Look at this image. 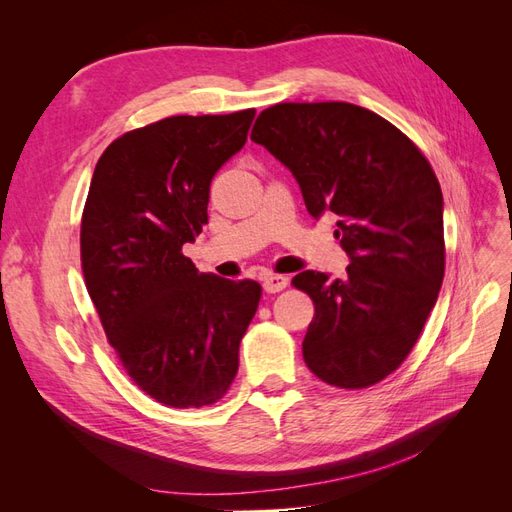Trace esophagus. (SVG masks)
<instances>
[{"instance_id":"obj_1","label":"esophagus","mask_w":512,"mask_h":512,"mask_svg":"<svg viewBox=\"0 0 512 512\" xmlns=\"http://www.w3.org/2000/svg\"><path fill=\"white\" fill-rule=\"evenodd\" d=\"M262 286H265L267 292L275 294V292H282L288 286V277L286 275H267L265 280H262Z\"/></svg>"}]
</instances>
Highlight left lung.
<instances>
[{
	"label": "left lung",
	"instance_id": "obj_1",
	"mask_svg": "<svg viewBox=\"0 0 512 512\" xmlns=\"http://www.w3.org/2000/svg\"><path fill=\"white\" fill-rule=\"evenodd\" d=\"M252 141L299 181L309 215H337L350 256L342 280L303 271L314 301L303 359L322 382L367 389L406 361L444 280L442 190L431 164L391 121L350 102H282Z\"/></svg>",
	"mask_w": 512,
	"mask_h": 512
}]
</instances>
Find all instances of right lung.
<instances>
[{"instance_id":"add662e5","label":"right lung","mask_w":512,"mask_h":512,"mask_svg":"<svg viewBox=\"0 0 512 512\" xmlns=\"http://www.w3.org/2000/svg\"><path fill=\"white\" fill-rule=\"evenodd\" d=\"M256 111L175 115L104 149L81 220V267L108 344L138 389L170 408L222 399L256 314L258 282L198 273L183 256L207 224L209 185Z\"/></svg>"}]
</instances>
